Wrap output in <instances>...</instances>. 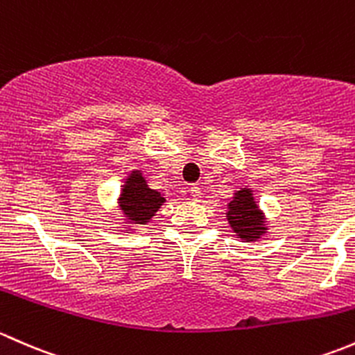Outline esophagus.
Wrapping results in <instances>:
<instances>
[{
	"label": "esophagus",
	"mask_w": 355,
	"mask_h": 355,
	"mask_svg": "<svg viewBox=\"0 0 355 355\" xmlns=\"http://www.w3.org/2000/svg\"><path fill=\"white\" fill-rule=\"evenodd\" d=\"M189 195H191V198L195 200V202H200V198H202V188L200 186H191L189 188Z\"/></svg>",
	"instance_id": "34e87169"
}]
</instances>
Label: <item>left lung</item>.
<instances>
[{
  "mask_svg": "<svg viewBox=\"0 0 355 355\" xmlns=\"http://www.w3.org/2000/svg\"><path fill=\"white\" fill-rule=\"evenodd\" d=\"M225 217L234 236L239 237L243 243H254L268 231L265 211L259 208L253 188L250 186H243L234 193L231 202L227 203Z\"/></svg>",
  "mask_w": 355,
  "mask_h": 355,
  "instance_id": "left-lung-1",
  "label": "left lung"
}]
</instances>
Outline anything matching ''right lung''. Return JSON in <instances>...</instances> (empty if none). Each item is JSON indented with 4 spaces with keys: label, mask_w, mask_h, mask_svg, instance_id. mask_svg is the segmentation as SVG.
Returning <instances> with one entry per match:
<instances>
[{
    "label": "right lung",
    "mask_w": 355,
    "mask_h": 355,
    "mask_svg": "<svg viewBox=\"0 0 355 355\" xmlns=\"http://www.w3.org/2000/svg\"><path fill=\"white\" fill-rule=\"evenodd\" d=\"M164 203L166 195L148 186L144 171H131L118 196V210L121 211L124 231L135 232L141 225H147Z\"/></svg>",
    "instance_id": "right-lung-1"
}]
</instances>
